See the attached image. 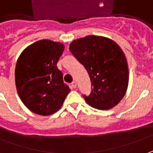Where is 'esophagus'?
Masks as SVG:
<instances>
[{
    "label": "esophagus",
    "mask_w": 153,
    "mask_h": 153,
    "mask_svg": "<svg viewBox=\"0 0 153 153\" xmlns=\"http://www.w3.org/2000/svg\"><path fill=\"white\" fill-rule=\"evenodd\" d=\"M71 85H72L73 88H74V89H75V88H76V86H77L76 82H75V81H73L72 84H71Z\"/></svg>",
    "instance_id": "esophagus-1"
}]
</instances>
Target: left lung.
Returning <instances> with one entry per match:
<instances>
[{"instance_id": "left-lung-1", "label": "left lung", "mask_w": 153, "mask_h": 153, "mask_svg": "<svg viewBox=\"0 0 153 153\" xmlns=\"http://www.w3.org/2000/svg\"><path fill=\"white\" fill-rule=\"evenodd\" d=\"M69 50L89 74L93 89L85 101L98 110L116 106L128 87L127 61L120 46L111 39L90 35L74 41Z\"/></svg>"}]
</instances>
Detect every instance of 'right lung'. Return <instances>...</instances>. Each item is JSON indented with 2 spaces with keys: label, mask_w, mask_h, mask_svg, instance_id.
I'll list each match as a JSON object with an SVG mask.
<instances>
[{
  "label": "right lung",
  "mask_w": 153,
  "mask_h": 153,
  "mask_svg": "<svg viewBox=\"0 0 153 153\" xmlns=\"http://www.w3.org/2000/svg\"><path fill=\"white\" fill-rule=\"evenodd\" d=\"M64 45L39 40L27 47L16 61L15 81L21 100L35 114L50 116L62 107L70 89L57 67Z\"/></svg>",
  "instance_id": "1"
}]
</instances>
